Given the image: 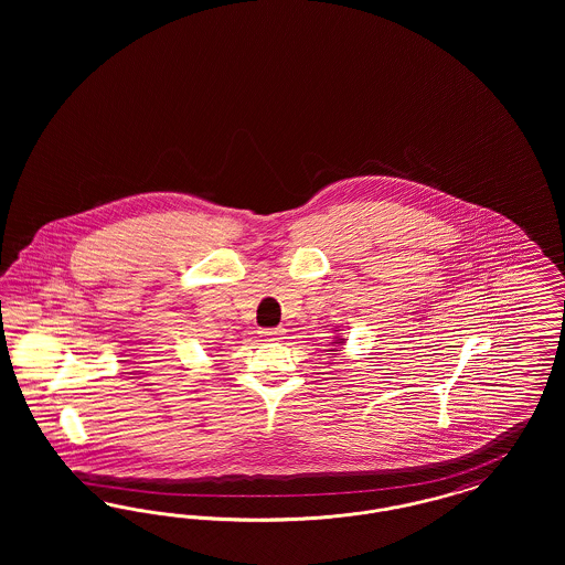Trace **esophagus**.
Returning a JSON list of instances; mask_svg holds the SVG:
<instances>
[{
    "mask_svg": "<svg viewBox=\"0 0 565 565\" xmlns=\"http://www.w3.org/2000/svg\"><path fill=\"white\" fill-rule=\"evenodd\" d=\"M281 334H284V330H281V328H267V330H260V337H263L265 341H279V339H281Z\"/></svg>",
    "mask_w": 565,
    "mask_h": 565,
    "instance_id": "obj_1",
    "label": "esophagus"
}]
</instances>
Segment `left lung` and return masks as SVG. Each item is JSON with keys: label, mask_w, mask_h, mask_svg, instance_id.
<instances>
[{"label": "left lung", "mask_w": 565, "mask_h": 565, "mask_svg": "<svg viewBox=\"0 0 565 565\" xmlns=\"http://www.w3.org/2000/svg\"><path fill=\"white\" fill-rule=\"evenodd\" d=\"M343 343H345V339H341V337H337V341H332V343H330V348H332V350H328V351H330V355H337V353H332V351L343 350Z\"/></svg>", "instance_id": "obj_1"}]
</instances>
